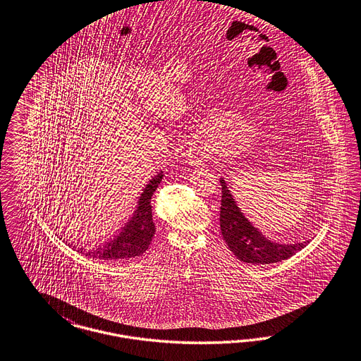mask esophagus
I'll return each instance as SVG.
<instances>
[{
    "label": "esophagus",
    "instance_id": "1",
    "mask_svg": "<svg viewBox=\"0 0 361 361\" xmlns=\"http://www.w3.org/2000/svg\"><path fill=\"white\" fill-rule=\"evenodd\" d=\"M204 160H206V155H204L201 149L192 148V149L188 151V163H190V164L197 166V164L204 163Z\"/></svg>",
    "mask_w": 361,
    "mask_h": 361
}]
</instances>
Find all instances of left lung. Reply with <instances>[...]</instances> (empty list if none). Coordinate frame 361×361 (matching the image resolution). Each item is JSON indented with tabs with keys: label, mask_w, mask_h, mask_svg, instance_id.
Wrapping results in <instances>:
<instances>
[{
	"label": "left lung",
	"mask_w": 361,
	"mask_h": 361,
	"mask_svg": "<svg viewBox=\"0 0 361 361\" xmlns=\"http://www.w3.org/2000/svg\"><path fill=\"white\" fill-rule=\"evenodd\" d=\"M220 182L222 188L221 233L226 245L235 253L237 259L252 264L278 263L291 257L306 247L307 241L297 244H279L268 240L244 217L240 207L235 204L233 195L226 188L224 178H221Z\"/></svg>",
	"instance_id": "obj_1"
}]
</instances>
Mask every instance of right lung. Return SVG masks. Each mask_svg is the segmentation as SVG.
<instances>
[{"mask_svg":"<svg viewBox=\"0 0 361 361\" xmlns=\"http://www.w3.org/2000/svg\"><path fill=\"white\" fill-rule=\"evenodd\" d=\"M163 173H157L141 192L137 207L128 221L121 232L114 235L113 240L105 243L102 247L86 252V256L93 259H102L108 262L126 260L135 256H140L148 250L154 235H155V224L152 221V206L151 198L157 186L160 185ZM73 245V244H71ZM75 248V247H74ZM78 252L83 253V248H78Z\"/></svg>","mask_w":361,"mask_h":361,"instance_id":"right-lung-1","label":"right lung"}]
</instances>
